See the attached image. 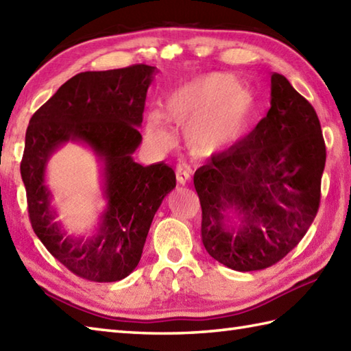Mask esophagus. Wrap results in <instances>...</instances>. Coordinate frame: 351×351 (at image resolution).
Here are the masks:
<instances>
[{
	"label": "esophagus",
	"instance_id": "obj_1",
	"mask_svg": "<svg viewBox=\"0 0 351 351\" xmlns=\"http://www.w3.org/2000/svg\"><path fill=\"white\" fill-rule=\"evenodd\" d=\"M190 178H191V170L187 166H184V164H180V166L176 167L178 182H180L181 185H185L190 181Z\"/></svg>",
	"mask_w": 351,
	"mask_h": 351
}]
</instances>
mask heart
Instances as JSON below:
<instances>
[{"mask_svg": "<svg viewBox=\"0 0 351 351\" xmlns=\"http://www.w3.org/2000/svg\"><path fill=\"white\" fill-rule=\"evenodd\" d=\"M253 111L247 90L235 86L232 77L208 73L171 92L162 106V117L175 125H189L187 143L191 152L210 156L240 138ZM146 137L156 147H167L170 136L161 116L146 117Z\"/></svg>", "mask_w": 351, "mask_h": 351, "instance_id": "1", "label": "heart"}]
</instances>
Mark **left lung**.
<instances>
[{
  "label": "left lung",
  "instance_id": "left-lung-1",
  "mask_svg": "<svg viewBox=\"0 0 351 351\" xmlns=\"http://www.w3.org/2000/svg\"><path fill=\"white\" fill-rule=\"evenodd\" d=\"M270 104L249 136L195 173L202 243L237 271L285 258L308 232L322 199L326 145L314 107L276 72Z\"/></svg>",
  "mask_w": 351,
  "mask_h": 351
}]
</instances>
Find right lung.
<instances>
[{"label": "right lung", "mask_w": 351, "mask_h": 351, "mask_svg": "<svg viewBox=\"0 0 351 351\" xmlns=\"http://www.w3.org/2000/svg\"><path fill=\"white\" fill-rule=\"evenodd\" d=\"M154 72L147 64L81 72L29 119L21 161L29 221L51 255L86 280L116 282L134 271L156 210L176 187L167 164L145 167L132 160ZM68 141H83L104 161L108 208L99 232L86 242L66 237L53 221L44 185L49 156Z\"/></svg>", "instance_id": "1"}]
</instances>
